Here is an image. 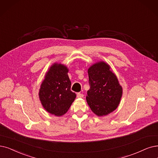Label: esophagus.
<instances>
[{
    "label": "esophagus",
    "mask_w": 158,
    "mask_h": 158,
    "mask_svg": "<svg viewBox=\"0 0 158 158\" xmlns=\"http://www.w3.org/2000/svg\"><path fill=\"white\" fill-rule=\"evenodd\" d=\"M83 97H84V94L82 93H77V97L78 98H82Z\"/></svg>",
    "instance_id": "1"
}]
</instances>
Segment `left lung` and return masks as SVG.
<instances>
[{"label":"left lung","mask_w":158,"mask_h":158,"mask_svg":"<svg viewBox=\"0 0 158 158\" xmlns=\"http://www.w3.org/2000/svg\"><path fill=\"white\" fill-rule=\"evenodd\" d=\"M110 67L103 61L88 69L90 89L87 91V102L92 111L104 116L114 111L121 100L123 89Z\"/></svg>","instance_id":"left-lung-1"}]
</instances>
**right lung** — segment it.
<instances>
[{
	"label": "right lung",
	"instance_id": "obj_1",
	"mask_svg": "<svg viewBox=\"0 0 158 158\" xmlns=\"http://www.w3.org/2000/svg\"><path fill=\"white\" fill-rule=\"evenodd\" d=\"M68 71L64 65L54 64L46 74L40 89L39 96L43 108L56 116L64 115L77 97L71 90Z\"/></svg>",
	"mask_w": 158,
	"mask_h": 158
}]
</instances>
